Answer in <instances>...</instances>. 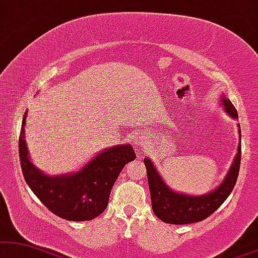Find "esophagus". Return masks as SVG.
I'll return each mask as SVG.
<instances>
[{
  "mask_svg": "<svg viewBox=\"0 0 258 258\" xmlns=\"http://www.w3.org/2000/svg\"><path fill=\"white\" fill-rule=\"evenodd\" d=\"M133 142H135L136 144H143V142H144V137H143L142 135H139L135 140H133Z\"/></svg>",
  "mask_w": 258,
  "mask_h": 258,
  "instance_id": "esophagus-1",
  "label": "esophagus"
}]
</instances>
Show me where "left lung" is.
<instances>
[{
	"label": "left lung",
	"instance_id": "8db88e82",
	"mask_svg": "<svg viewBox=\"0 0 258 258\" xmlns=\"http://www.w3.org/2000/svg\"><path fill=\"white\" fill-rule=\"evenodd\" d=\"M219 101L225 113L229 114L231 118L238 120V113L231 101L225 95H221ZM237 126L239 144H238L237 153L234 156L232 164H231L223 182L217 188L206 194L190 195L174 190L165 183L150 157L144 158L150 194H151L152 210L159 219L167 224L174 225L198 223V221L210 217L213 212H216L220 207V205H223V202L232 191L237 182L238 172H239L242 135H240L239 123Z\"/></svg>",
	"mask_w": 258,
	"mask_h": 258
}]
</instances>
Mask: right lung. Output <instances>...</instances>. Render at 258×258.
<instances>
[{
  "mask_svg": "<svg viewBox=\"0 0 258 258\" xmlns=\"http://www.w3.org/2000/svg\"><path fill=\"white\" fill-rule=\"evenodd\" d=\"M27 110L22 119L19 152L22 174L39 200L56 216L71 221L91 220L108 206L114 182L136 158L130 143L103 149L77 171L50 175L35 167L25 140Z\"/></svg>",
  "mask_w": 258,
  "mask_h": 258,
  "instance_id": "1",
  "label": "right lung"
}]
</instances>
